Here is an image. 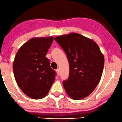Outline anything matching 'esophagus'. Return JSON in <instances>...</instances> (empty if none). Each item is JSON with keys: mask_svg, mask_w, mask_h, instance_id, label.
Wrapping results in <instances>:
<instances>
[{"mask_svg": "<svg viewBox=\"0 0 122 122\" xmlns=\"http://www.w3.org/2000/svg\"><path fill=\"white\" fill-rule=\"evenodd\" d=\"M56 71L57 73V75H60V69H56Z\"/></svg>", "mask_w": 122, "mask_h": 122, "instance_id": "esophagus-1", "label": "esophagus"}]
</instances>
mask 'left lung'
<instances>
[{
  "mask_svg": "<svg viewBox=\"0 0 122 122\" xmlns=\"http://www.w3.org/2000/svg\"><path fill=\"white\" fill-rule=\"evenodd\" d=\"M66 54L69 76L63 81L67 95L81 100L89 96L99 83L104 66V57L92 39L75 33L55 38Z\"/></svg>",
  "mask_w": 122,
  "mask_h": 122,
  "instance_id": "1",
  "label": "left lung"
}]
</instances>
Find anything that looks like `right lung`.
<instances>
[{"label":"right lung","mask_w":122,"mask_h":122,"mask_svg":"<svg viewBox=\"0 0 122 122\" xmlns=\"http://www.w3.org/2000/svg\"><path fill=\"white\" fill-rule=\"evenodd\" d=\"M53 41L52 36L33 38L21 46L13 64V73L18 87L33 99L46 96L56 77V72L46 57Z\"/></svg>","instance_id":"right-lung-1"}]
</instances>
